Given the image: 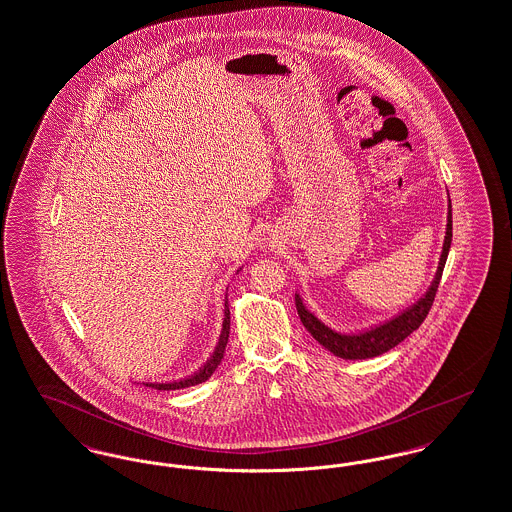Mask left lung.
Listing matches in <instances>:
<instances>
[{"instance_id":"8db88e82","label":"left lung","mask_w":512,"mask_h":512,"mask_svg":"<svg viewBox=\"0 0 512 512\" xmlns=\"http://www.w3.org/2000/svg\"><path fill=\"white\" fill-rule=\"evenodd\" d=\"M450 246L451 202L448 200V225H446L444 246H442L440 261H438V268L434 272V278L430 282L429 289L423 293V297H419L413 305L404 308L402 312H398L396 316H392L385 322H379L371 328L347 333V331H337V329L329 328L328 324H324L312 310H308L307 305L303 303V297L299 293H295V305H297V312H299V318H301L303 326L322 347L329 350L333 356L343 358V360H366V358H375V356H381V354L389 352L390 348L400 345L427 318L430 307H432V301H434V295H436V289L440 284V278H442V270L446 266Z\"/></svg>"}]
</instances>
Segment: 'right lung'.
<instances>
[{
    "instance_id": "right-lung-1",
    "label": "right lung",
    "mask_w": 512,
    "mask_h": 512,
    "mask_svg": "<svg viewBox=\"0 0 512 512\" xmlns=\"http://www.w3.org/2000/svg\"><path fill=\"white\" fill-rule=\"evenodd\" d=\"M240 270H242V268H240ZM240 270H238V272H240ZM226 297H228V295H225V318H223L221 335H219V341H217V345L213 348L211 356L205 360L204 366L196 369L192 375L183 377V379L162 381V383H156V381H154V383H143L144 387H152V389L158 390L186 389V387H194V385L204 383V381H207V379L213 375V371L219 368V364H221V360H223V356H225L226 343H228V333H230V308H228V299H226Z\"/></svg>"
}]
</instances>
